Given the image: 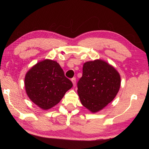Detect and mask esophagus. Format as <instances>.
Wrapping results in <instances>:
<instances>
[{"label":"esophagus","mask_w":149,"mask_h":149,"mask_svg":"<svg viewBox=\"0 0 149 149\" xmlns=\"http://www.w3.org/2000/svg\"><path fill=\"white\" fill-rule=\"evenodd\" d=\"M71 81H72L73 85H74V86L75 87V84H76V79H75V77H73L72 79H71Z\"/></svg>","instance_id":"1"}]
</instances>
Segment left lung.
<instances>
[{"instance_id": "8db88e82", "label": "left lung", "mask_w": 149, "mask_h": 149, "mask_svg": "<svg viewBox=\"0 0 149 149\" xmlns=\"http://www.w3.org/2000/svg\"><path fill=\"white\" fill-rule=\"evenodd\" d=\"M120 85V75L115 68L104 60L97 59L84 64L77 93L82 105L96 113L114 100Z\"/></svg>"}]
</instances>
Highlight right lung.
<instances>
[{"label": "right lung", "mask_w": 149, "mask_h": 149, "mask_svg": "<svg viewBox=\"0 0 149 149\" xmlns=\"http://www.w3.org/2000/svg\"><path fill=\"white\" fill-rule=\"evenodd\" d=\"M24 84L29 99L45 110L56 105L73 86L58 63L50 59L31 67L26 73Z\"/></svg>", "instance_id": "add662e5"}]
</instances>
